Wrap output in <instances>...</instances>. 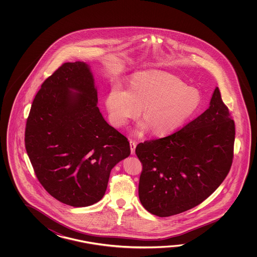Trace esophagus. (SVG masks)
Wrapping results in <instances>:
<instances>
[{"label":"esophagus","mask_w":257,"mask_h":257,"mask_svg":"<svg viewBox=\"0 0 257 257\" xmlns=\"http://www.w3.org/2000/svg\"><path fill=\"white\" fill-rule=\"evenodd\" d=\"M137 143L135 141L131 140L130 141V146H131V154H135V149H136Z\"/></svg>","instance_id":"obj_1"}]
</instances>
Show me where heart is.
Wrapping results in <instances>:
<instances>
[{
    "label": "heart",
    "mask_w": 257,
    "mask_h": 257,
    "mask_svg": "<svg viewBox=\"0 0 257 257\" xmlns=\"http://www.w3.org/2000/svg\"><path fill=\"white\" fill-rule=\"evenodd\" d=\"M202 95L178 78L162 71L136 74L128 90L115 86L106 97L111 123L120 127L140 115L143 118L139 132L152 128L153 134L173 133L197 114L202 105Z\"/></svg>",
    "instance_id": "heart-1"
}]
</instances>
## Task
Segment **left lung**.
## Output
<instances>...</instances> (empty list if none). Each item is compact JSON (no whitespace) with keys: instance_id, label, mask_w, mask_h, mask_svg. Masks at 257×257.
Returning a JSON list of instances; mask_svg holds the SVG:
<instances>
[{"instance_id":"1","label":"left lung","mask_w":257,"mask_h":257,"mask_svg":"<svg viewBox=\"0 0 257 257\" xmlns=\"http://www.w3.org/2000/svg\"><path fill=\"white\" fill-rule=\"evenodd\" d=\"M203 114L169 136L138 144L139 197L150 213L169 217L195 208L229 174L235 125L218 87Z\"/></svg>"}]
</instances>
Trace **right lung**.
<instances>
[{"label":"right lung","mask_w":257,"mask_h":257,"mask_svg":"<svg viewBox=\"0 0 257 257\" xmlns=\"http://www.w3.org/2000/svg\"><path fill=\"white\" fill-rule=\"evenodd\" d=\"M25 145L46 191L77 208L101 200L111 170L131 154L127 139L100 113L92 72L81 61L63 63L42 83Z\"/></svg>","instance_id":"obj_1"}]
</instances>
